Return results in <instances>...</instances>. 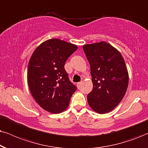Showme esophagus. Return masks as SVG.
Here are the masks:
<instances>
[{"mask_svg":"<svg viewBox=\"0 0 148 148\" xmlns=\"http://www.w3.org/2000/svg\"><path fill=\"white\" fill-rule=\"evenodd\" d=\"M80 85H81V82H79V83H77V87L78 88V89H79V88H80Z\"/></svg>","mask_w":148,"mask_h":148,"instance_id":"34e87169","label":"esophagus"}]
</instances>
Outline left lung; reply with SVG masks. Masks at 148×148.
I'll return each instance as SVG.
<instances>
[{
  "label": "left lung",
  "mask_w": 148,
  "mask_h": 148,
  "mask_svg": "<svg viewBox=\"0 0 148 148\" xmlns=\"http://www.w3.org/2000/svg\"><path fill=\"white\" fill-rule=\"evenodd\" d=\"M90 64L93 89L88 104L100 114L108 113L121 102L128 85V73L118 50L105 42L83 46Z\"/></svg>",
  "instance_id": "1"
}]
</instances>
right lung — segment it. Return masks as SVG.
<instances>
[{
	"label": "right lung",
	"mask_w": 148,
	"mask_h": 148,
	"mask_svg": "<svg viewBox=\"0 0 148 148\" xmlns=\"http://www.w3.org/2000/svg\"><path fill=\"white\" fill-rule=\"evenodd\" d=\"M78 47L59 39L45 41L31 55L28 65L30 91L41 107L60 113L68 107L77 87L70 82L64 65Z\"/></svg>",
	"instance_id": "1"
}]
</instances>
